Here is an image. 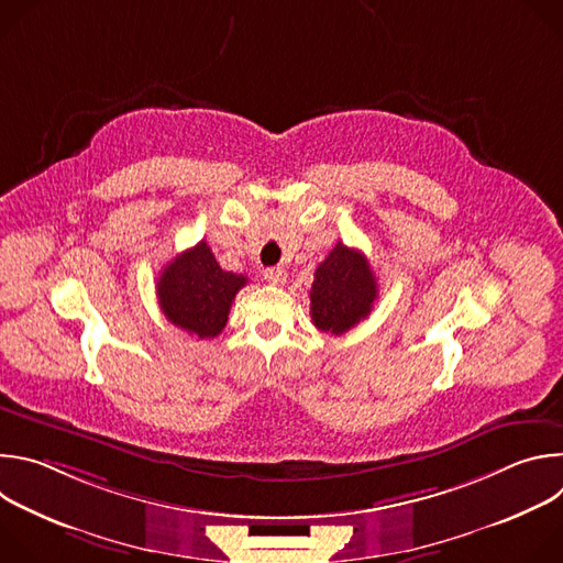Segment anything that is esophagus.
Wrapping results in <instances>:
<instances>
[{
  "instance_id": "34e87169",
  "label": "esophagus",
  "mask_w": 563,
  "mask_h": 563,
  "mask_svg": "<svg viewBox=\"0 0 563 563\" xmlns=\"http://www.w3.org/2000/svg\"><path fill=\"white\" fill-rule=\"evenodd\" d=\"M263 276L269 285H283L287 280V272L283 267H267Z\"/></svg>"
}]
</instances>
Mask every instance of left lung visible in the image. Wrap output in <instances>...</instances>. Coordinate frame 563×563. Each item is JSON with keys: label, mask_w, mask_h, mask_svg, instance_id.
Masks as SVG:
<instances>
[{"label": "left lung", "mask_w": 563, "mask_h": 563, "mask_svg": "<svg viewBox=\"0 0 563 563\" xmlns=\"http://www.w3.org/2000/svg\"><path fill=\"white\" fill-rule=\"evenodd\" d=\"M376 298L378 285L365 254L336 243L313 272L311 320L320 332L341 336L369 316Z\"/></svg>", "instance_id": "1"}]
</instances>
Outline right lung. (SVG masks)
Returning <instances> with one entry per match:
<instances>
[{"mask_svg": "<svg viewBox=\"0 0 563 563\" xmlns=\"http://www.w3.org/2000/svg\"><path fill=\"white\" fill-rule=\"evenodd\" d=\"M247 276L224 272L205 240L176 256L157 276L159 309L172 323L198 339H216L229 318L231 302Z\"/></svg>", "mask_w": 563, "mask_h": 563, "instance_id": "obj_1", "label": "right lung"}]
</instances>
